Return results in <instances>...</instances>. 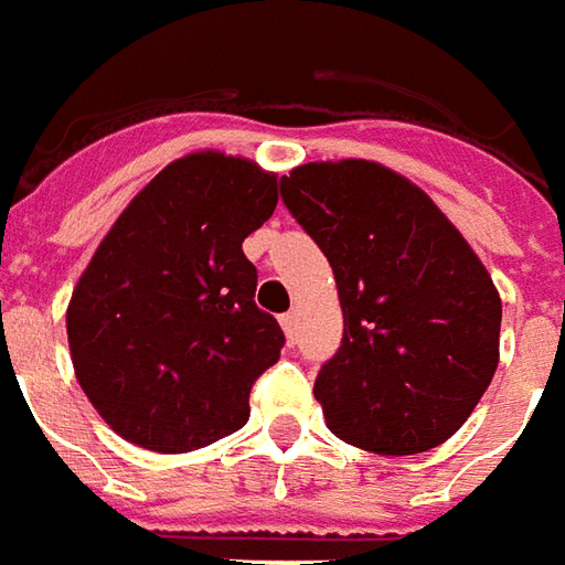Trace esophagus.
I'll use <instances>...</instances> for the list:
<instances>
[{"instance_id":"obj_1","label":"esophagus","mask_w":565,"mask_h":565,"mask_svg":"<svg viewBox=\"0 0 565 565\" xmlns=\"http://www.w3.org/2000/svg\"><path fill=\"white\" fill-rule=\"evenodd\" d=\"M279 324H282V331H286L288 343H295V340H298V312H286V316L279 319Z\"/></svg>"}]
</instances>
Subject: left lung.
Returning a JSON list of instances; mask_svg holds the SVG:
<instances>
[{"mask_svg":"<svg viewBox=\"0 0 565 565\" xmlns=\"http://www.w3.org/2000/svg\"><path fill=\"white\" fill-rule=\"evenodd\" d=\"M279 192L343 307V343L312 388L331 434L373 455L443 446L500 364L491 274L430 195L385 164H298Z\"/></svg>","mask_w":565,"mask_h":565,"instance_id":"1","label":"left lung"}]
</instances>
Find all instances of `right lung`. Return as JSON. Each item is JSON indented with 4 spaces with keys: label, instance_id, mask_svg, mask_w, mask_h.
I'll return each mask as SVG.
<instances>
[{
    "label": "right lung",
    "instance_id": "add662e5",
    "mask_svg": "<svg viewBox=\"0 0 565 565\" xmlns=\"http://www.w3.org/2000/svg\"><path fill=\"white\" fill-rule=\"evenodd\" d=\"M277 174L189 152L119 213L77 279L65 328L74 376L135 446L195 451L241 430L286 337L255 307L243 241L277 207Z\"/></svg>",
    "mask_w": 565,
    "mask_h": 565
}]
</instances>
